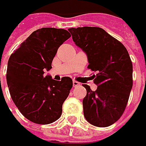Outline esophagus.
<instances>
[{
	"instance_id": "obj_1",
	"label": "esophagus",
	"mask_w": 146,
	"mask_h": 146,
	"mask_svg": "<svg viewBox=\"0 0 146 146\" xmlns=\"http://www.w3.org/2000/svg\"><path fill=\"white\" fill-rule=\"evenodd\" d=\"M79 85H80V83H79V82L76 81V80L73 81V86H74V87H77V86H79Z\"/></svg>"
}]
</instances>
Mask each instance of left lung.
<instances>
[{"label": "left lung", "mask_w": 146, "mask_h": 146, "mask_svg": "<svg viewBox=\"0 0 146 146\" xmlns=\"http://www.w3.org/2000/svg\"><path fill=\"white\" fill-rule=\"evenodd\" d=\"M73 41L88 56V68L97 74L96 91L84 84V115L94 126H110L123 114L132 88V63L124 45L101 27L69 28Z\"/></svg>", "instance_id": "8db88e82"}]
</instances>
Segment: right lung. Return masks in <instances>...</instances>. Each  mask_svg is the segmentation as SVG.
Masks as SVG:
<instances>
[{
	"mask_svg": "<svg viewBox=\"0 0 146 146\" xmlns=\"http://www.w3.org/2000/svg\"><path fill=\"white\" fill-rule=\"evenodd\" d=\"M70 37L64 29L43 27L33 31L9 58L6 80L11 98L22 115L35 123H52L62 115L72 80L63 77L56 81L44 74Z\"/></svg>",
	"mask_w": 146,
	"mask_h": 146,
	"instance_id": "right-lung-1",
	"label": "right lung"
}]
</instances>
